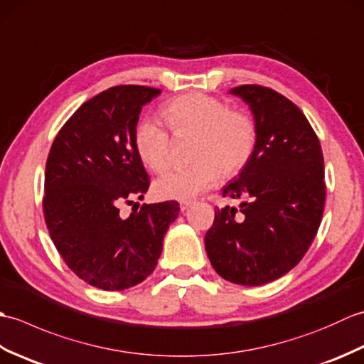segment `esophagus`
Wrapping results in <instances>:
<instances>
[{
    "label": "esophagus",
    "mask_w": 364,
    "mask_h": 364,
    "mask_svg": "<svg viewBox=\"0 0 364 364\" xmlns=\"http://www.w3.org/2000/svg\"><path fill=\"white\" fill-rule=\"evenodd\" d=\"M191 206H192V202H180V211H181V213L188 211Z\"/></svg>",
    "instance_id": "obj_1"
}]
</instances>
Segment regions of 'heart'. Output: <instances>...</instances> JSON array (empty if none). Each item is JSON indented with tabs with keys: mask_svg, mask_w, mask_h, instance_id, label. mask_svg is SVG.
Instances as JSON below:
<instances>
[{
	"mask_svg": "<svg viewBox=\"0 0 364 364\" xmlns=\"http://www.w3.org/2000/svg\"><path fill=\"white\" fill-rule=\"evenodd\" d=\"M161 115L176 137L196 136L194 166L170 170L158 178L153 191L159 198L188 202L214 186L220 175H236L247 166L257 146L258 129L247 112L233 111L225 100L200 94L181 95L164 105ZM139 158L153 172L170 164V136L156 120L136 128Z\"/></svg>",
	"mask_w": 364,
	"mask_h": 364,
	"instance_id": "heart-1",
	"label": "heart"
}]
</instances>
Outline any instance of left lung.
<instances>
[{
  "label": "left lung",
  "instance_id": "left-lung-1",
  "mask_svg": "<svg viewBox=\"0 0 364 364\" xmlns=\"http://www.w3.org/2000/svg\"><path fill=\"white\" fill-rule=\"evenodd\" d=\"M250 106L258 129L250 161L223 197H249L215 210L205 247L225 280L261 286L299 264L318 233L326 203L319 139L299 107L278 92L244 84L230 90Z\"/></svg>",
  "mask_w": 364,
  "mask_h": 364
}]
</instances>
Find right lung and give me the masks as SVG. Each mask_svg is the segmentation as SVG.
Here are the masks:
<instances>
[{"label": "right lung", "mask_w": 364, "mask_h": 364, "mask_svg": "<svg viewBox=\"0 0 364 364\" xmlns=\"http://www.w3.org/2000/svg\"><path fill=\"white\" fill-rule=\"evenodd\" d=\"M161 94L115 86L82 103L60 128L46 159L43 215L65 264L105 291L144 282L158 264L162 241L180 213L176 202L142 205L128 218L123 203L142 200L149 173L134 133L142 106Z\"/></svg>", "instance_id": "add662e5"}]
</instances>
